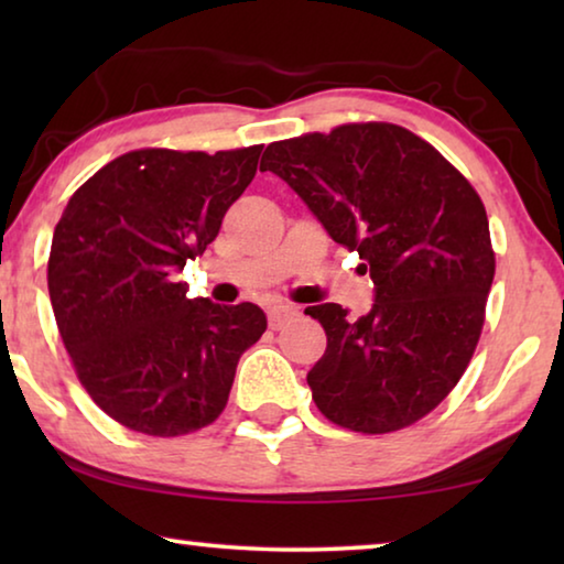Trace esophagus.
I'll list each match as a JSON object with an SVG mask.
<instances>
[{
    "instance_id": "obj_1",
    "label": "esophagus",
    "mask_w": 564,
    "mask_h": 564,
    "mask_svg": "<svg viewBox=\"0 0 564 564\" xmlns=\"http://www.w3.org/2000/svg\"><path fill=\"white\" fill-rule=\"evenodd\" d=\"M295 313H299V311H295L293 305H285V303L273 305V308H269V326L273 330H279V328L285 326V323L295 318Z\"/></svg>"
}]
</instances>
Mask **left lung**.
I'll use <instances>...</instances> for the list:
<instances>
[{
  "mask_svg": "<svg viewBox=\"0 0 564 564\" xmlns=\"http://www.w3.org/2000/svg\"><path fill=\"white\" fill-rule=\"evenodd\" d=\"M261 171L358 251L376 283L360 318L338 303L305 308L328 338L308 370L318 410L368 435L413 425L457 386L480 338L495 275L480 196L427 141L380 121L275 141Z\"/></svg>",
  "mask_w": 564,
  "mask_h": 564,
  "instance_id": "1",
  "label": "left lung"
}]
</instances>
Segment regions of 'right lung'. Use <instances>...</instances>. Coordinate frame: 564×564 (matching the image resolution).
Segmentation results:
<instances>
[{"instance_id": "1", "label": "right lung", "mask_w": 564, "mask_h": 564, "mask_svg": "<svg viewBox=\"0 0 564 564\" xmlns=\"http://www.w3.org/2000/svg\"><path fill=\"white\" fill-rule=\"evenodd\" d=\"M263 147L129 151L69 198L54 228L50 299L94 403L129 431L174 437L221 415L238 358L265 330L253 303L176 283L218 236Z\"/></svg>"}]
</instances>
